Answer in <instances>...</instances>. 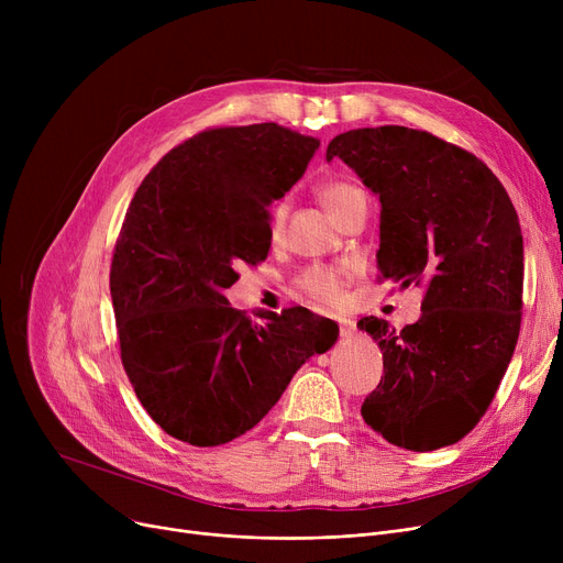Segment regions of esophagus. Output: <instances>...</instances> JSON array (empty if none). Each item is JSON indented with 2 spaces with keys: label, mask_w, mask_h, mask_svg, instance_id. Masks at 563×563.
I'll return each instance as SVG.
<instances>
[{
  "label": "esophagus",
  "mask_w": 563,
  "mask_h": 563,
  "mask_svg": "<svg viewBox=\"0 0 563 563\" xmlns=\"http://www.w3.org/2000/svg\"><path fill=\"white\" fill-rule=\"evenodd\" d=\"M338 327H340L342 340H349V338H353V333H356V323H353L351 319H338Z\"/></svg>",
  "instance_id": "esophagus-1"
}]
</instances>
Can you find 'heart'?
I'll list each match as a JSON object with an SVG mask.
<instances>
[{
    "mask_svg": "<svg viewBox=\"0 0 563 563\" xmlns=\"http://www.w3.org/2000/svg\"><path fill=\"white\" fill-rule=\"evenodd\" d=\"M358 194L361 191L356 187H351L346 183H327L319 187V198L323 205H327V210L333 217H338L351 202V198H356ZM283 223H285V202L274 207L272 219H269L272 232L278 234ZM297 287L301 294H306L308 299L317 303L335 306L342 299V276L340 272L331 269V266H308V269L301 272V276L297 278Z\"/></svg>",
    "mask_w": 563,
    "mask_h": 563,
    "instance_id": "obj_1",
    "label": "heart"
}]
</instances>
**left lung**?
<instances>
[{
	"mask_svg": "<svg viewBox=\"0 0 563 563\" xmlns=\"http://www.w3.org/2000/svg\"><path fill=\"white\" fill-rule=\"evenodd\" d=\"M333 157L380 200V278L424 287L416 323L358 321L383 351L363 420L410 452L454 445L484 418L518 342L525 255L516 207L482 159L422 130H351L329 143Z\"/></svg>",
	"mask_w": 563,
	"mask_h": 563,
	"instance_id": "left-lung-1",
	"label": "left lung"
}]
</instances>
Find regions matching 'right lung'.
Wrapping results in <instances>:
<instances>
[{
  "instance_id": "obj_1",
  "label": "right lung",
  "mask_w": 563,
  "mask_h": 563,
  "mask_svg": "<svg viewBox=\"0 0 563 563\" xmlns=\"http://www.w3.org/2000/svg\"><path fill=\"white\" fill-rule=\"evenodd\" d=\"M319 141L276 123L205 130L136 189L111 260L121 361L168 435L217 448L253 429L338 323L287 308L262 323L230 308L236 264L272 246L269 207L301 180Z\"/></svg>"
}]
</instances>
